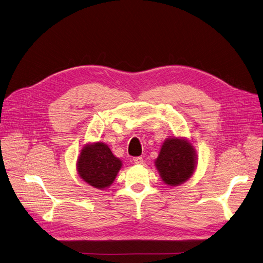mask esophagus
<instances>
[{
	"label": "esophagus",
	"mask_w": 263,
	"mask_h": 263,
	"mask_svg": "<svg viewBox=\"0 0 263 263\" xmlns=\"http://www.w3.org/2000/svg\"><path fill=\"white\" fill-rule=\"evenodd\" d=\"M133 160L135 162V164H142V163H143L142 157H135Z\"/></svg>",
	"instance_id": "esophagus-1"
}]
</instances>
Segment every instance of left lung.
<instances>
[{"label":"left lung","mask_w":263,"mask_h":263,"mask_svg":"<svg viewBox=\"0 0 263 263\" xmlns=\"http://www.w3.org/2000/svg\"><path fill=\"white\" fill-rule=\"evenodd\" d=\"M156 165L163 182L171 186H177L194 173L196 166L195 149L187 140L166 139L156 160Z\"/></svg>","instance_id":"8db88e82"}]
</instances>
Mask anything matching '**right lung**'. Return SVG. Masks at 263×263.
Returning a JSON list of instances; mask_svg holds the SVG:
<instances>
[{"label":"right lung","mask_w":263,"mask_h":263,"mask_svg":"<svg viewBox=\"0 0 263 263\" xmlns=\"http://www.w3.org/2000/svg\"><path fill=\"white\" fill-rule=\"evenodd\" d=\"M122 166L120 159L103 142L86 146L80 152L77 162L79 176L86 183L103 189L110 186Z\"/></svg>","instance_id":"add662e5"}]
</instances>
